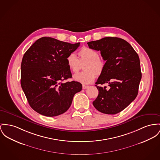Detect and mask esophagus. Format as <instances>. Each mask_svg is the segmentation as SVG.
<instances>
[{"mask_svg": "<svg viewBox=\"0 0 160 160\" xmlns=\"http://www.w3.org/2000/svg\"><path fill=\"white\" fill-rule=\"evenodd\" d=\"M88 87V85H82V88H83V89H86V88H87Z\"/></svg>", "mask_w": 160, "mask_h": 160, "instance_id": "1", "label": "esophagus"}]
</instances>
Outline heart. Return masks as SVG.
I'll list each match as a JSON object with an SVG mask.
<instances>
[{
  "label": "heart",
  "mask_w": 160,
  "mask_h": 160,
  "mask_svg": "<svg viewBox=\"0 0 160 160\" xmlns=\"http://www.w3.org/2000/svg\"><path fill=\"white\" fill-rule=\"evenodd\" d=\"M79 59L75 53H70L66 58L67 64L69 69L73 73H76L81 68V64H84V72L76 73L73 76V79L83 84L92 83L95 79L96 74H101L104 68V61L99 58L98 52L89 47H83L78 52Z\"/></svg>",
  "instance_id": "b5f03b06"
}]
</instances>
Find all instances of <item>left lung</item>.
Segmentation results:
<instances>
[{
    "instance_id": "left-lung-1",
    "label": "left lung",
    "mask_w": 160,
    "mask_h": 160,
    "mask_svg": "<svg viewBox=\"0 0 160 160\" xmlns=\"http://www.w3.org/2000/svg\"><path fill=\"white\" fill-rule=\"evenodd\" d=\"M87 44L89 48L100 51L106 61L95 83L99 94L93 104L101 113L117 114L138 95L141 79L138 55L129 43L116 37H106ZM104 83L109 84V89L97 86Z\"/></svg>"
}]
</instances>
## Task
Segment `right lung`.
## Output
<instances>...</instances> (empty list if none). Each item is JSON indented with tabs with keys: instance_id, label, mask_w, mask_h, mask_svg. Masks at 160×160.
Listing matches in <instances>:
<instances>
[{
	"instance_id": "add662e5",
	"label": "right lung",
	"mask_w": 160,
	"mask_h": 160,
	"mask_svg": "<svg viewBox=\"0 0 160 160\" xmlns=\"http://www.w3.org/2000/svg\"><path fill=\"white\" fill-rule=\"evenodd\" d=\"M80 43H70L49 37L37 40L24 54L21 63V87L30 107L46 117L65 113L73 96L82 90L72 78L66 58Z\"/></svg>"
}]
</instances>
